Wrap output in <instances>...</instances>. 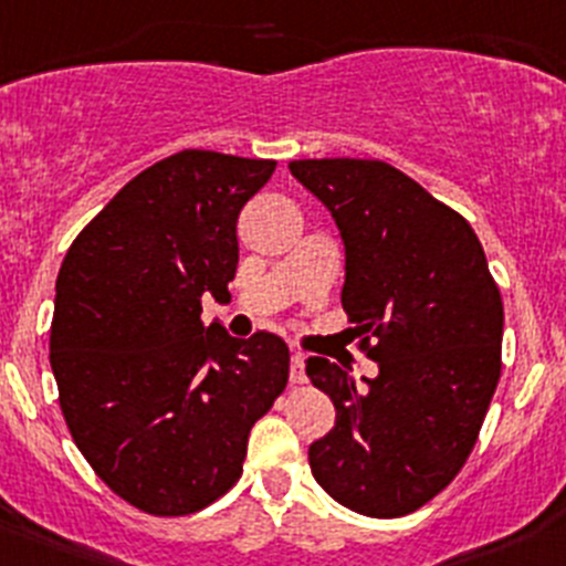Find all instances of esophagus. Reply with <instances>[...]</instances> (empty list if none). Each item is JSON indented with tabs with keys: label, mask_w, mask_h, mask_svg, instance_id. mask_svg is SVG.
<instances>
[{
	"label": "esophagus",
	"mask_w": 566,
	"mask_h": 566,
	"mask_svg": "<svg viewBox=\"0 0 566 566\" xmlns=\"http://www.w3.org/2000/svg\"><path fill=\"white\" fill-rule=\"evenodd\" d=\"M289 380L294 386L305 384V358L303 353H292V364H289Z\"/></svg>",
	"instance_id": "1"
}]
</instances>
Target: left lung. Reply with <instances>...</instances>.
Listing matches in <instances>:
<instances>
[{
  "label": "left lung",
  "instance_id": "obj_1",
  "mask_svg": "<svg viewBox=\"0 0 566 566\" xmlns=\"http://www.w3.org/2000/svg\"><path fill=\"white\" fill-rule=\"evenodd\" d=\"M344 241L342 305L378 338L375 378L308 358L336 408L308 448L336 503L391 520L448 486L472 453L500 380L503 300L475 230L384 160H292ZM369 338H364V347Z\"/></svg>",
  "mask_w": 566,
  "mask_h": 566
}]
</instances>
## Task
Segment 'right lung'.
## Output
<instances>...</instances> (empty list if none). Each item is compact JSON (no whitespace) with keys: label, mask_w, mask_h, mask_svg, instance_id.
<instances>
[{"label":"right lung","mask_w":566,"mask_h":566,"mask_svg":"<svg viewBox=\"0 0 566 566\" xmlns=\"http://www.w3.org/2000/svg\"><path fill=\"white\" fill-rule=\"evenodd\" d=\"M274 160L182 149L133 177L69 247L50 364L74 444L147 514L182 516L241 475L250 428L289 380L274 333L202 325L230 300L235 222Z\"/></svg>","instance_id":"1"}]
</instances>
